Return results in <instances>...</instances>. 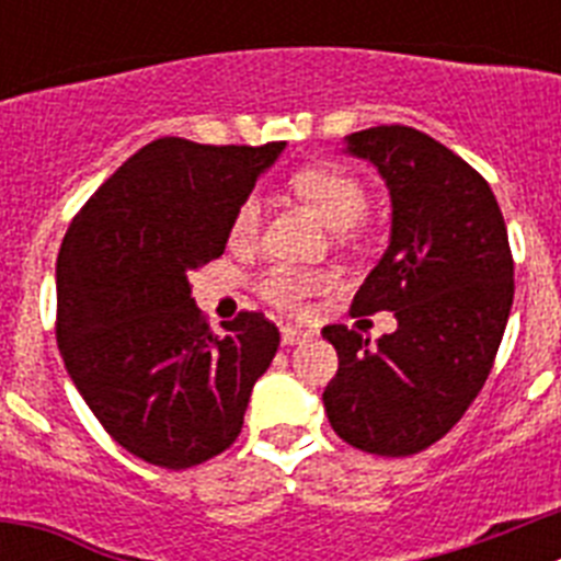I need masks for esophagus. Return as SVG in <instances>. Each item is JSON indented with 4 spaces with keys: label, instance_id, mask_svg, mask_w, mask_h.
<instances>
[{
    "label": "esophagus",
    "instance_id": "obj_1",
    "mask_svg": "<svg viewBox=\"0 0 561 561\" xmlns=\"http://www.w3.org/2000/svg\"><path fill=\"white\" fill-rule=\"evenodd\" d=\"M311 336V331L300 329V325H284L280 329V342L284 345H297V342H306Z\"/></svg>",
    "mask_w": 561,
    "mask_h": 561
}]
</instances>
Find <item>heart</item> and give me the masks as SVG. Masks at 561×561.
Returning <instances> with one entry per match:
<instances>
[{
  "label": "heart",
  "instance_id": "b5f03b06",
  "mask_svg": "<svg viewBox=\"0 0 561 561\" xmlns=\"http://www.w3.org/2000/svg\"><path fill=\"white\" fill-rule=\"evenodd\" d=\"M291 187L297 196H304L311 207L325 219V225L334 230H351L359 225L368 213V191L356 180L354 173L340 165H311L295 173ZM261 216L264 205L257 196H247L236 207L230 221V241L232 244H250L261 230ZM334 277L320 270H304V266L275 264L261 275L257 291L270 300L272 306L286 311H300L306 300L314 295H323L331 289Z\"/></svg>",
  "mask_w": 561,
  "mask_h": 561
}]
</instances>
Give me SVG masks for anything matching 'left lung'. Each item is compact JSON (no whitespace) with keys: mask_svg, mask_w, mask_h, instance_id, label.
<instances>
[{"mask_svg":"<svg viewBox=\"0 0 561 561\" xmlns=\"http://www.w3.org/2000/svg\"><path fill=\"white\" fill-rule=\"evenodd\" d=\"M390 191V244L354 297V314L393 311L399 329L370 345L325 325L340 368L323 393L331 427L370 455L433 447L478 399L514 300V261L489 182L410 126L345 137Z\"/></svg>","mask_w":561,"mask_h":561,"instance_id":"left-lung-1","label":"left lung"}]
</instances>
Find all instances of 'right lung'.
Wrapping results in <instances>:
<instances>
[{"instance_id":"right-lung-1","label":"right lung","mask_w":561,"mask_h":561,"mask_svg":"<svg viewBox=\"0 0 561 561\" xmlns=\"http://www.w3.org/2000/svg\"><path fill=\"white\" fill-rule=\"evenodd\" d=\"M284 146L148 142L64 236L56 264L64 365L103 430L146 463L187 469L225 453L280 345L261 311H241L216 334L187 272L225 252L232 213Z\"/></svg>"}]
</instances>
